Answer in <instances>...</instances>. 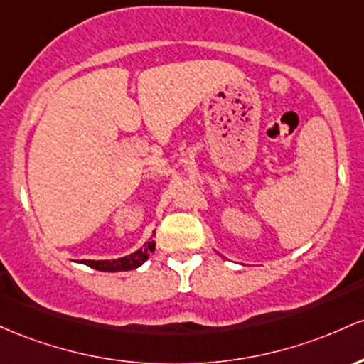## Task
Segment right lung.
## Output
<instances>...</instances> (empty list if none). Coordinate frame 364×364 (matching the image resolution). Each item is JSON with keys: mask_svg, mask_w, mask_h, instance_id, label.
Returning a JSON list of instances; mask_svg holds the SVG:
<instances>
[{"mask_svg": "<svg viewBox=\"0 0 364 364\" xmlns=\"http://www.w3.org/2000/svg\"><path fill=\"white\" fill-rule=\"evenodd\" d=\"M154 235V234H153ZM154 239L151 237L148 242L144 244L142 247H139L136 252L127 256H122L118 259H100V261H94V259H82L79 263L87 264V267L94 268V270H100V272H129V270H136V268L144 264L148 258L151 256V252L154 251Z\"/></svg>", "mask_w": 364, "mask_h": 364, "instance_id": "right-lung-1", "label": "right lung"}]
</instances>
